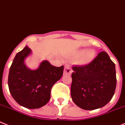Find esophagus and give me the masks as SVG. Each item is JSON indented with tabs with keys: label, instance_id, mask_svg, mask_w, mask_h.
<instances>
[{
	"label": "esophagus",
	"instance_id": "obj_1",
	"mask_svg": "<svg viewBox=\"0 0 125 125\" xmlns=\"http://www.w3.org/2000/svg\"><path fill=\"white\" fill-rule=\"evenodd\" d=\"M72 69L70 68V66H69L68 65H66L65 66V69H64L63 74H70L72 73Z\"/></svg>",
	"mask_w": 125,
	"mask_h": 125
}]
</instances>
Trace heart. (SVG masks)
Instances as JSON below:
<instances>
[{"mask_svg":"<svg viewBox=\"0 0 125 125\" xmlns=\"http://www.w3.org/2000/svg\"><path fill=\"white\" fill-rule=\"evenodd\" d=\"M86 52V50L81 51V52H80V55H83ZM94 57H95V52L93 51H89V52H87V53L84 55L83 59L82 60V63H87L90 62L91 61H92V60L94 59Z\"/></svg>","mask_w":125,"mask_h":125,"instance_id":"1","label":"heart"}]
</instances>
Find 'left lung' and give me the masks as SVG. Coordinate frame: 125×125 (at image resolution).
Segmentation results:
<instances>
[{
	"instance_id": "1",
	"label": "left lung",
	"mask_w": 125,
	"mask_h": 125,
	"mask_svg": "<svg viewBox=\"0 0 125 125\" xmlns=\"http://www.w3.org/2000/svg\"><path fill=\"white\" fill-rule=\"evenodd\" d=\"M71 96L84 110L99 108L110 102L116 85L115 63L105 51L89 63L73 65Z\"/></svg>"
}]
</instances>
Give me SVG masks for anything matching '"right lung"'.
I'll return each mask as SVG.
<instances>
[{
  "label": "right lung",
  "mask_w": 125,
  "mask_h": 125,
  "mask_svg": "<svg viewBox=\"0 0 125 125\" xmlns=\"http://www.w3.org/2000/svg\"><path fill=\"white\" fill-rule=\"evenodd\" d=\"M31 52L26 46L15 56L8 78L9 91L16 102L27 108L34 109L49 101L53 85L63 75L64 67L52 66L47 60L42 62L35 70L28 69L24 60Z\"/></svg>",
  "instance_id": "right-lung-1"
}]
</instances>
